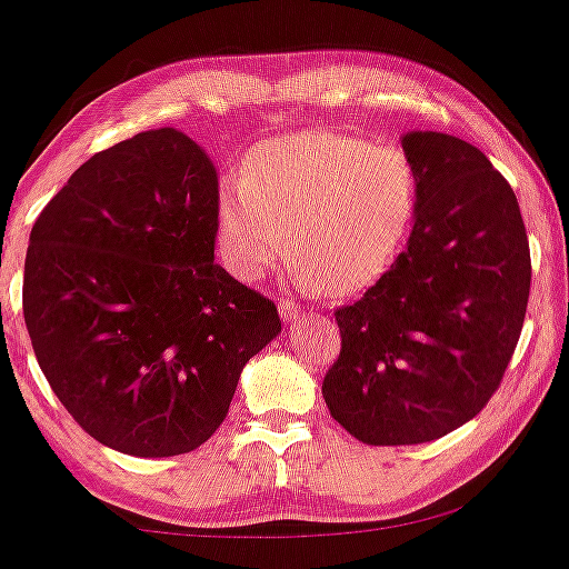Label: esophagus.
<instances>
[{
	"instance_id": "esophagus-1",
	"label": "esophagus",
	"mask_w": 569,
	"mask_h": 569,
	"mask_svg": "<svg viewBox=\"0 0 569 569\" xmlns=\"http://www.w3.org/2000/svg\"><path fill=\"white\" fill-rule=\"evenodd\" d=\"M278 312H280V318H283V323H297V320L305 315L297 305L289 302V299H283V302L278 305Z\"/></svg>"
}]
</instances>
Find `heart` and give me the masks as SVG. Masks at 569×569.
<instances>
[{
  "instance_id": "b5f03b06",
  "label": "heart",
  "mask_w": 569,
  "mask_h": 569,
  "mask_svg": "<svg viewBox=\"0 0 569 569\" xmlns=\"http://www.w3.org/2000/svg\"><path fill=\"white\" fill-rule=\"evenodd\" d=\"M419 209V169L402 148L302 132L257 146L217 188V246L241 278L297 259L307 289L350 297L400 254Z\"/></svg>"
}]
</instances>
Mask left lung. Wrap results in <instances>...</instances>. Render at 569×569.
<instances>
[{
  "instance_id": "1",
  "label": "left lung",
  "mask_w": 569,
  "mask_h": 569,
  "mask_svg": "<svg viewBox=\"0 0 569 569\" xmlns=\"http://www.w3.org/2000/svg\"><path fill=\"white\" fill-rule=\"evenodd\" d=\"M419 209L406 251L355 305L323 379L331 416L366 445H419L475 419L501 387L530 297L511 184L480 148L410 132Z\"/></svg>"
}]
</instances>
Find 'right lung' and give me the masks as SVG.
Segmentation results:
<instances>
[{"label": "right lung", "mask_w": 569, "mask_h": 569, "mask_svg": "<svg viewBox=\"0 0 569 569\" xmlns=\"http://www.w3.org/2000/svg\"><path fill=\"white\" fill-rule=\"evenodd\" d=\"M217 169L177 129L100 150L42 209L23 272L39 368L119 453L196 450L228 416L278 307L214 262Z\"/></svg>", "instance_id": "right-lung-1"}]
</instances>
